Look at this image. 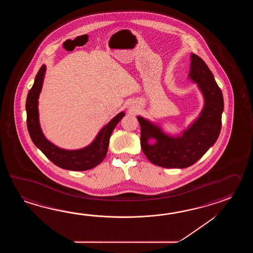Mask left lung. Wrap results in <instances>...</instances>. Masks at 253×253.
<instances>
[{"label":"left lung","mask_w":253,"mask_h":253,"mask_svg":"<svg viewBox=\"0 0 253 253\" xmlns=\"http://www.w3.org/2000/svg\"><path fill=\"white\" fill-rule=\"evenodd\" d=\"M189 78L195 82L205 97L199 118L183 134L171 136L150 121L137 117L141 126L140 143L148 160L165 168H186L193 166L214 145L221 128L223 97L210 69L199 56L191 55ZM155 139L154 144L149 141Z\"/></svg>","instance_id":"1"}]
</instances>
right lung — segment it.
<instances>
[{
	"mask_svg": "<svg viewBox=\"0 0 253 253\" xmlns=\"http://www.w3.org/2000/svg\"><path fill=\"white\" fill-rule=\"evenodd\" d=\"M46 66L42 65L35 77L26 100L27 127L34 145L57 167L71 171H86L99 165L108 153L109 138L125 112L118 114L103 127L91 144L79 150H65L50 143L43 134L39 122L38 98L42 91Z\"/></svg>",
	"mask_w": 253,
	"mask_h": 253,
	"instance_id": "1",
	"label": "right lung"
}]
</instances>
